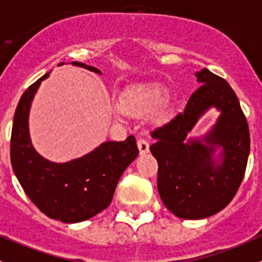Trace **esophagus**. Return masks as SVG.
I'll use <instances>...</instances> for the list:
<instances>
[{"mask_svg": "<svg viewBox=\"0 0 262 262\" xmlns=\"http://www.w3.org/2000/svg\"><path fill=\"white\" fill-rule=\"evenodd\" d=\"M137 145H138L141 154H146V152H148V148L150 147H148L147 140H145V138H140V140L137 141Z\"/></svg>", "mask_w": 262, "mask_h": 262, "instance_id": "esophagus-1", "label": "esophagus"}]
</instances>
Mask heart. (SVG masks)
Instances as JSON below:
<instances>
[{"mask_svg": "<svg viewBox=\"0 0 262 262\" xmlns=\"http://www.w3.org/2000/svg\"><path fill=\"white\" fill-rule=\"evenodd\" d=\"M164 91L160 87H145L132 95V98L124 104V110L128 112H147L159 107L164 102Z\"/></svg>", "mask_w": 262, "mask_h": 262, "instance_id": "b5f03b06", "label": "heart"}]
</instances>
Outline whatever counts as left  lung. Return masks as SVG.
Returning a JSON list of instances; mask_svg holds the SVG:
<instances>
[{"label":"left lung","mask_w":262,"mask_h":262,"mask_svg":"<svg viewBox=\"0 0 262 262\" xmlns=\"http://www.w3.org/2000/svg\"><path fill=\"white\" fill-rule=\"evenodd\" d=\"M201 86L183 112L151 132L150 151L158 162V190L171 213L183 219H204L225 209L246 173L251 138L239 99L226 79L206 68L195 73ZM215 106L221 116L210 134L199 140L186 134L205 110ZM223 147V162L212 154Z\"/></svg>","instance_id":"1"}]
</instances>
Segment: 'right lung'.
I'll return each instance as SVG.
<instances>
[{
  "label": "right lung",
  "instance_id": "right-lung-1",
  "mask_svg": "<svg viewBox=\"0 0 262 262\" xmlns=\"http://www.w3.org/2000/svg\"><path fill=\"white\" fill-rule=\"evenodd\" d=\"M63 62L58 63L62 65ZM73 65L100 74L82 62ZM44 74L23 93L16 105L10 140L14 173L28 199L41 213L65 223L93 218L110 206L122 172L138 155L136 138L104 142L90 154L68 163H52L35 151L28 134V111Z\"/></svg>",
  "mask_w": 262,
  "mask_h": 262
}]
</instances>
